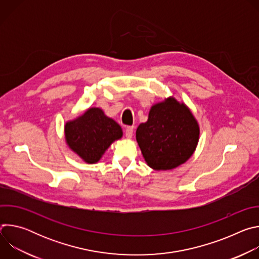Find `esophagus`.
<instances>
[{
	"label": "esophagus",
	"mask_w": 259,
	"mask_h": 259,
	"mask_svg": "<svg viewBox=\"0 0 259 259\" xmlns=\"http://www.w3.org/2000/svg\"><path fill=\"white\" fill-rule=\"evenodd\" d=\"M133 131H134V127H133V126L126 128V130H125V135H126V137H127L128 139L132 138V136H133Z\"/></svg>",
	"instance_id": "34e87169"
}]
</instances>
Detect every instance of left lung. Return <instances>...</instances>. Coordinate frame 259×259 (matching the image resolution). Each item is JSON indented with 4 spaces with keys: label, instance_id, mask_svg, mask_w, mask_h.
I'll return each mask as SVG.
<instances>
[{
    "label": "left lung",
    "instance_id": "8db88e82",
    "mask_svg": "<svg viewBox=\"0 0 259 259\" xmlns=\"http://www.w3.org/2000/svg\"><path fill=\"white\" fill-rule=\"evenodd\" d=\"M200 126L191 108L173 96L152 105L149 118L136 130V141L147 166L174 169L195 153Z\"/></svg>",
    "mask_w": 259,
    "mask_h": 259
}]
</instances>
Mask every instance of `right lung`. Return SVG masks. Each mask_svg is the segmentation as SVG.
<instances>
[{
	"label": "right lung",
	"mask_w": 259,
	"mask_h": 259,
	"mask_svg": "<svg viewBox=\"0 0 259 259\" xmlns=\"http://www.w3.org/2000/svg\"><path fill=\"white\" fill-rule=\"evenodd\" d=\"M122 136L121 126L99 107H90L64 124L67 146L87 164L97 163L112 143Z\"/></svg>",
	"instance_id": "right-lung-1"
}]
</instances>
